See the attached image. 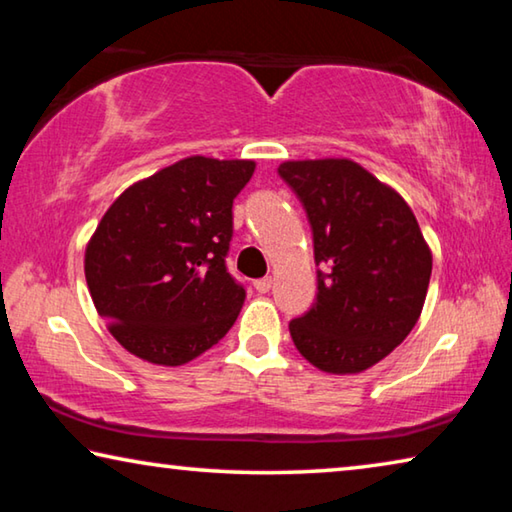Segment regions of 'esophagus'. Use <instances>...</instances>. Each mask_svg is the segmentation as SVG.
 I'll use <instances>...</instances> for the list:
<instances>
[{
  "mask_svg": "<svg viewBox=\"0 0 512 512\" xmlns=\"http://www.w3.org/2000/svg\"><path fill=\"white\" fill-rule=\"evenodd\" d=\"M253 284H255V289L259 293H268V291H271V287H273V280H271V277H259V280H255Z\"/></svg>",
  "mask_w": 512,
  "mask_h": 512,
  "instance_id": "esophagus-1",
  "label": "esophagus"
}]
</instances>
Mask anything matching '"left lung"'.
I'll return each mask as SVG.
<instances>
[{"label":"left lung","instance_id":"8db88e82","mask_svg":"<svg viewBox=\"0 0 512 512\" xmlns=\"http://www.w3.org/2000/svg\"><path fill=\"white\" fill-rule=\"evenodd\" d=\"M314 235L316 302L289 323L309 363L334 375L375 366L420 318L431 250L404 198L357 162H282Z\"/></svg>","mask_w":512,"mask_h":512}]
</instances>
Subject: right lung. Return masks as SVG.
<instances>
[{
	"label": "right lung",
	"instance_id": "1",
	"mask_svg": "<svg viewBox=\"0 0 512 512\" xmlns=\"http://www.w3.org/2000/svg\"><path fill=\"white\" fill-rule=\"evenodd\" d=\"M253 160L194 155L126 189L103 214L85 280L99 316L124 348L183 366L235 325L246 291L228 273L232 203Z\"/></svg>",
	"mask_w": 512,
	"mask_h": 512
}]
</instances>
